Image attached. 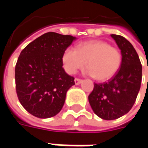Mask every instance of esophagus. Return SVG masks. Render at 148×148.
Segmentation results:
<instances>
[{"label":"esophagus","instance_id":"obj_1","mask_svg":"<svg viewBox=\"0 0 148 148\" xmlns=\"http://www.w3.org/2000/svg\"><path fill=\"white\" fill-rule=\"evenodd\" d=\"M74 82H75V84H76V85H79V84L82 83V79H79V78H75Z\"/></svg>","mask_w":148,"mask_h":148}]
</instances>
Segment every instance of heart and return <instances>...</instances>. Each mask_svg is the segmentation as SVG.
<instances>
[{"label": "heart", "mask_w": 148, "mask_h": 148, "mask_svg": "<svg viewBox=\"0 0 148 148\" xmlns=\"http://www.w3.org/2000/svg\"><path fill=\"white\" fill-rule=\"evenodd\" d=\"M86 73L99 82L110 79L119 71L122 62L119 49L102 40H91L80 43L77 49L68 48L62 55L65 71L74 74L86 66Z\"/></svg>", "instance_id": "1"}]
</instances>
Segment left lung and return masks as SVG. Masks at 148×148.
<instances>
[{"mask_svg":"<svg viewBox=\"0 0 148 148\" xmlns=\"http://www.w3.org/2000/svg\"><path fill=\"white\" fill-rule=\"evenodd\" d=\"M111 37L121 50L120 68L108 82L95 83L88 96L95 114L105 120L119 119L132 109L142 82V64L133 45L120 35Z\"/></svg>","mask_w":148,"mask_h":148,"instance_id":"obj_1","label":"left lung"}]
</instances>
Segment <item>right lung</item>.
Returning a JSON list of instances; mask_svg holds the SVG:
<instances>
[{
  "instance_id": "add662e5",
  "label": "right lung",
  "mask_w": 148,
  "mask_h": 148,
  "mask_svg": "<svg viewBox=\"0 0 148 148\" xmlns=\"http://www.w3.org/2000/svg\"><path fill=\"white\" fill-rule=\"evenodd\" d=\"M76 38L46 33L21 51L15 65V89L22 106L32 115L47 119L59 113L74 77L62 67V55Z\"/></svg>"
}]
</instances>
